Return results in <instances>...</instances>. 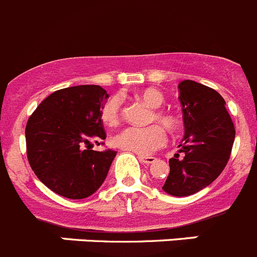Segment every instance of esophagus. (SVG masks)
Instances as JSON below:
<instances>
[{"instance_id":"1","label":"esophagus","mask_w":257,"mask_h":257,"mask_svg":"<svg viewBox=\"0 0 257 257\" xmlns=\"http://www.w3.org/2000/svg\"><path fill=\"white\" fill-rule=\"evenodd\" d=\"M139 159H140L141 163L148 164V166L152 163H154V162L157 161V158L152 157V155H139Z\"/></svg>"}]
</instances>
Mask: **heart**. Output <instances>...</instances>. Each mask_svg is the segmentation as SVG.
<instances>
[{"label": "heart", "mask_w": 257, "mask_h": 257, "mask_svg": "<svg viewBox=\"0 0 257 257\" xmlns=\"http://www.w3.org/2000/svg\"><path fill=\"white\" fill-rule=\"evenodd\" d=\"M138 98L154 108V113L150 117V121L159 122L168 131H176L178 128L177 116L173 113L159 110L157 108L162 107L164 98L155 89H145L138 93ZM122 116V99L118 95L109 96L100 108V119L107 127H114L119 123ZM166 134L163 128L158 124H152L148 127H126L119 131L113 138V145L126 152H133L136 154L148 155L155 152L166 144Z\"/></svg>", "instance_id": "1"}]
</instances>
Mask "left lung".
I'll return each instance as SVG.
<instances>
[{"label": "left lung", "instance_id": "1", "mask_svg": "<svg viewBox=\"0 0 257 257\" xmlns=\"http://www.w3.org/2000/svg\"><path fill=\"white\" fill-rule=\"evenodd\" d=\"M185 138L180 153L169 159L163 190L173 196H188L210 185L229 161L236 130L225 102L218 91L192 80L178 85Z\"/></svg>", "mask_w": 257, "mask_h": 257}]
</instances>
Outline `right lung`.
<instances>
[{
	"mask_svg": "<svg viewBox=\"0 0 257 257\" xmlns=\"http://www.w3.org/2000/svg\"><path fill=\"white\" fill-rule=\"evenodd\" d=\"M108 94L99 85H79L48 95L25 127L30 167L44 185L67 199H85L104 182L117 152L104 144L100 108Z\"/></svg>",
	"mask_w": 257,
	"mask_h": 257,
	"instance_id": "1",
	"label": "right lung"
}]
</instances>
